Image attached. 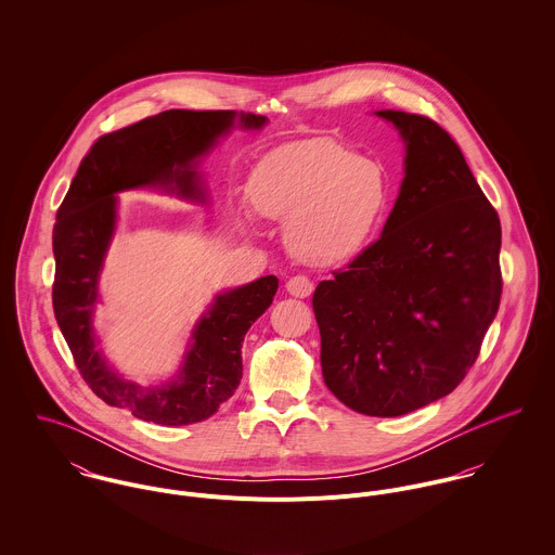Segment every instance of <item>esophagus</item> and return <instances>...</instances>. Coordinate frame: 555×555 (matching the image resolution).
<instances>
[{
	"label": "esophagus",
	"mask_w": 555,
	"mask_h": 555,
	"mask_svg": "<svg viewBox=\"0 0 555 555\" xmlns=\"http://www.w3.org/2000/svg\"><path fill=\"white\" fill-rule=\"evenodd\" d=\"M286 291L293 295V297H299V299H306L312 295L314 291V284L312 280H308L306 275H295L286 282Z\"/></svg>",
	"instance_id": "34e87169"
}]
</instances>
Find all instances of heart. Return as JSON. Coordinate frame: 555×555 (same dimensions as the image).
<instances>
[{
    "mask_svg": "<svg viewBox=\"0 0 555 555\" xmlns=\"http://www.w3.org/2000/svg\"><path fill=\"white\" fill-rule=\"evenodd\" d=\"M247 194L258 216L286 222V245L299 260L335 264L359 254L378 233L391 183L378 159L312 139L260 159Z\"/></svg>",
    "mask_w": 555,
    "mask_h": 555,
    "instance_id": "obj_1",
    "label": "heart"
}]
</instances>
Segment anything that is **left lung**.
I'll return each instance as SVG.
<instances>
[{
	"mask_svg": "<svg viewBox=\"0 0 555 555\" xmlns=\"http://www.w3.org/2000/svg\"><path fill=\"white\" fill-rule=\"evenodd\" d=\"M405 145L383 235L317 286L328 391L367 416L449 396L475 365L502 295L500 218L436 121L376 111Z\"/></svg>",
	"mask_w": 555,
	"mask_h": 555,
	"instance_id": "1",
	"label": "left lung"
}]
</instances>
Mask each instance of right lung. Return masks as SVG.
I'll list each match as a JSON object with an SVG mask.
<instances>
[{
    "instance_id": "1",
    "label": "right lung",
    "mask_w": 555,
    "mask_h": 555,
    "mask_svg": "<svg viewBox=\"0 0 555 555\" xmlns=\"http://www.w3.org/2000/svg\"><path fill=\"white\" fill-rule=\"evenodd\" d=\"M267 117L237 111L170 108L100 137L80 162L53 229V310L82 380L108 405L158 425L201 423L237 391L241 344L271 306L278 278L264 275L214 297L194 324L179 370L166 383L126 380L102 354L93 328L100 273L117 229V194L159 188L207 203L198 166L235 126L260 130Z\"/></svg>"
}]
</instances>
